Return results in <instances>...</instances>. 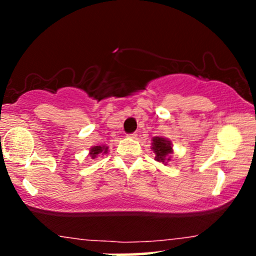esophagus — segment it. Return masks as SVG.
Wrapping results in <instances>:
<instances>
[{
  "mask_svg": "<svg viewBox=\"0 0 256 256\" xmlns=\"http://www.w3.org/2000/svg\"><path fill=\"white\" fill-rule=\"evenodd\" d=\"M128 138H132V140H136V138H137V134H128Z\"/></svg>",
  "mask_w": 256,
  "mask_h": 256,
  "instance_id": "obj_1",
  "label": "esophagus"
}]
</instances>
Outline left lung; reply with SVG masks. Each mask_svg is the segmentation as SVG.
<instances>
[{
    "label": "left lung",
    "mask_w": 256,
    "mask_h": 256,
    "mask_svg": "<svg viewBox=\"0 0 256 256\" xmlns=\"http://www.w3.org/2000/svg\"><path fill=\"white\" fill-rule=\"evenodd\" d=\"M152 149L155 152V160L166 165L171 160V154L173 152L172 142L164 137H152Z\"/></svg>",
    "instance_id": "8db88e82"
}]
</instances>
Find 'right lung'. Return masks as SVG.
<instances>
[{
  "label": "right lung",
  "mask_w": 256,
  "mask_h": 256,
  "mask_svg": "<svg viewBox=\"0 0 256 256\" xmlns=\"http://www.w3.org/2000/svg\"><path fill=\"white\" fill-rule=\"evenodd\" d=\"M108 152V146H94L92 148L90 149L89 155L91 158H95L98 154H107Z\"/></svg>",
  "instance_id": "1"
}]
</instances>
